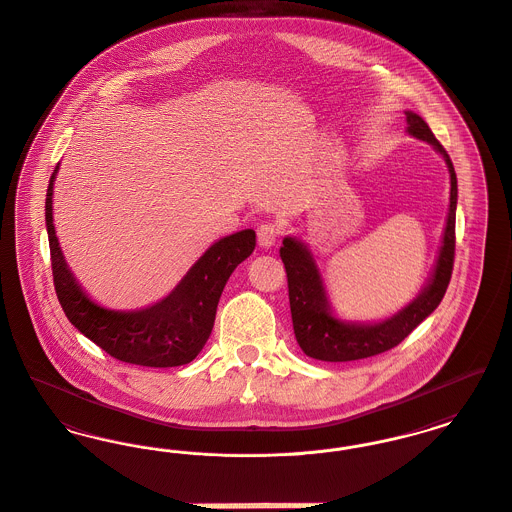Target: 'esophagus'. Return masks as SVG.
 Segmentation results:
<instances>
[{"label": "esophagus", "mask_w": 512, "mask_h": 512, "mask_svg": "<svg viewBox=\"0 0 512 512\" xmlns=\"http://www.w3.org/2000/svg\"><path fill=\"white\" fill-rule=\"evenodd\" d=\"M256 235H258V244H260L262 248H272L273 244H275V240L279 239V227H277L275 223L266 221V223H262V225L258 227Z\"/></svg>", "instance_id": "34e87169"}]
</instances>
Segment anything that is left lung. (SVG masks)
<instances>
[{"label":"left lung","mask_w":512,"mask_h":512,"mask_svg":"<svg viewBox=\"0 0 512 512\" xmlns=\"http://www.w3.org/2000/svg\"><path fill=\"white\" fill-rule=\"evenodd\" d=\"M406 116L409 134L431 143L443 155L450 172V209L437 268L423 293L392 318L378 324H345L330 312L326 291L310 252L299 240L287 237L279 248V256L287 273L293 330L301 349L312 359L332 363L355 361L396 347L439 307L450 283L456 248V172L446 149L431 132L427 122L413 112H406Z\"/></svg>","instance_id":"8db88e82"}]
</instances>
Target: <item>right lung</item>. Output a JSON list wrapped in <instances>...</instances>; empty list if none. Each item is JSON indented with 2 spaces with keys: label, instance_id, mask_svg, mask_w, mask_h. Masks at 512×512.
<instances>
[{
  "label": "right lung",
  "instance_id": "right-lung-1",
  "mask_svg": "<svg viewBox=\"0 0 512 512\" xmlns=\"http://www.w3.org/2000/svg\"><path fill=\"white\" fill-rule=\"evenodd\" d=\"M46 192V229L58 301L69 322L110 357L141 367H178L190 363L213 330L217 303L227 279L256 246L252 229L217 240L176 285L169 297L136 312L95 305L77 285L62 256L52 223V188Z\"/></svg>",
  "mask_w": 512,
  "mask_h": 512
}]
</instances>
